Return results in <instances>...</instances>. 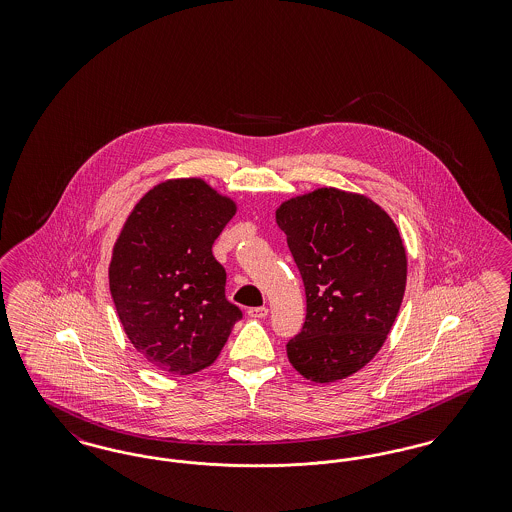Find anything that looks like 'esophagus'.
Listing matches in <instances>:
<instances>
[{
    "instance_id": "1",
    "label": "esophagus",
    "mask_w": 512,
    "mask_h": 512,
    "mask_svg": "<svg viewBox=\"0 0 512 512\" xmlns=\"http://www.w3.org/2000/svg\"><path fill=\"white\" fill-rule=\"evenodd\" d=\"M247 315L251 318H267L268 309L267 307H253L247 311Z\"/></svg>"
}]
</instances>
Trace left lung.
Listing matches in <instances>:
<instances>
[{
	"mask_svg": "<svg viewBox=\"0 0 512 512\" xmlns=\"http://www.w3.org/2000/svg\"><path fill=\"white\" fill-rule=\"evenodd\" d=\"M276 224L307 295L288 359L311 382H340L382 349L403 303L407 251L399 228L370 197L338 188L286 199Z\"/></svg>",
	"mask_w": 512,
	"mask_h": 512,
	"instance_id": "1",
	"label": "left lung"
}]
</instances>
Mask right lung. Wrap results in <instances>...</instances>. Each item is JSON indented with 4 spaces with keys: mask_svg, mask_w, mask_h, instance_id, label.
Instances as JSON below:
<instances>
[{
    "mask_svg": "<svg viewBox=\"0 0 512 512\" xmlns=\"http://www.w3.org/2000/svg\"><path fill=\"white\" fill-rule=\"evenodd\" d=\"M238 211L201 178L153 186L113 245L109 290L126 338L147 363L194 374L217 361L242 311L226 301L213 244Z\"/></svg>",
    "mask_w": 512,
    "mask_h": 512,
    "instance_id": "obj_1",
    "label": "right lung"
}]
</instances>
